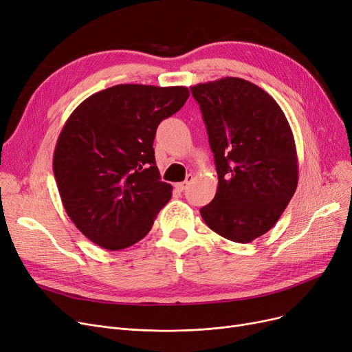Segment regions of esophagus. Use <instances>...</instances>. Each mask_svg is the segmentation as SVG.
<instances>
[{
  "mask_svg": "<svg viewBox=\"0 0 352 352\" xmlns=\"http://www.w3.org/2000/svg\"><path fill=\"white\" fill-rule=\"evenodd\" d=\"M194 181V175H191V174H188L187 175V178H186V181H184V182H179V184H177V190L178 191H184V190H187L188 188V186H190V184Z\"/></svg>",
  "mask_w": 352,
  "mask_h": 352,
  "instance_id": "esophagus-1",
  "label": "esophagus"
}]
</instances>
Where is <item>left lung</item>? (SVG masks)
<instances>
[{
	"instance_id": "obj_1",
	"label": "left lung",
	"mask_w": 352,
	"mask_h": 352,
	"mask_svg": "<svg viewBox=\"0 0 352 352\" xmlns=\"http://www.w3.org/2000/svg\"><path fill=\"white\" fill-rule=\"evenodd\" d=\"M218 174L214 199L199 210L221 236L247 244L280 219L298 184L294 135L276 101L236 77L197 84Z\"/></svg>"
}]
</instances>
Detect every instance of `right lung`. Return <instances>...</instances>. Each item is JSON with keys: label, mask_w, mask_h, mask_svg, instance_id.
Wrapping results in <instances>:
<instances>
[{"label": "right lung", "mask_w": 352, "mask_h": 352, "mask_svg": "<svg viewBox=\"0 0 352 352\" xmlns=\"http://www.w3.org/2000/svg\"><path fill=\"white\" fill-rule=\"evenodd\" d=\"M188 97L187 87L120 84L72 111L52 170L65 212L89 241L118 251L150 232L173 195L155 165V131Z\"/></svg>", "instance_id": "right-lung-1"}]
</instances>
